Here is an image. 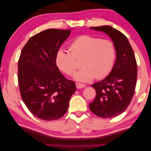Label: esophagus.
Here are the masks:
<instances>
[{"label":"esophagus","mask_w":151,"mask_h":151,"mask_svg":"<svg viewBox=\"0 0 151 151\" xmlns=\"http://www.w3.org/2000/svg\"><path fill=\"white\" fill-rule=\"evenodd\" d=\"M76 87L78 88H82L86 87V84L82 83H76Z\"/></svg>","instance_id":"34e87169"}]
</instances>
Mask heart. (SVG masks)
<instances>
[{
	"mask_svg": "<svg viewBox=\"0 0 151 151\" xmlns=\"http://www.w3.org/2000/svg\"><path fill=\"white\" fill-rule=\"evenodd\" d=\"M69 52L60 50L55 62L60 69L73 76L78 68L76 60L82 68L74 78L80 82H88L96 78L102 79L110 73L115 58V49L112 41L83 35L74 39L69 45Z\"/></svg>",
	"mask_w": 151,
	"mask_h": 151,
	"instance_id": "b5f03b06",
	"label": "heart"
}]
</instances>
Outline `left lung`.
<instances>
[{
  "instance_id": "left-lung-1",
  "label": "left lung",
  "mask_w": 151,
  "mask_h": 151,
  "mask_svg": "<svg viewBox=\"0 0 151 151\" xmlns=\"http://www.w3.org/2000/svg\"><path fill=\"white\" fill-rule=\"evenodd\" d=\"M90 29L110 36L116 51V61L106 78L92 84L96 96L89 108L98 117H114L128 108L133 98L137 82V62L133 49L122 33L108 25Z\"/></svg>"
}]
</instances>
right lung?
<instances>
[{"label":"right lung","instance_id":"right-lung-1","mask_svg":"<svg viewBox=\"0 0 151 151\" xmlns=\"http://www.w3.org/2000/svg\"><path fill=\"white\" fill-rule=\"evenodd\" d=\"M71 29H49L33 36L22 49L18 65L21 98L30 112L51 121L67 111L76 83L60 73L55 57Z\"/></svg>","mask_w":151,"mask_h":151}]
</instances>
